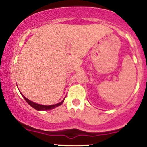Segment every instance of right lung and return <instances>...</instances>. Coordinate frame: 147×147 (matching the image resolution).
<instances>
[{
    "label": "right lung",
    "instance_id": "obj_1",
    "mask_svg": "<svg viewBox=\"0 0 147 147\" xmlns=\"http://www.w3.org/2000/svg\"><path fill=\"white\" fill-rule=\"evenodd\" d=\"M22 95V94H21ZM22 96L23 97V98L25 99V100L28 103V104L32 106V107L34 108V109H36L37 111H47V110H51V109H55V108L57 107V106L61 105L62 104H63V102H64V99L62 102H61L59 103H58V104H54V105H50V106H45V105H42V104H36V103H34L33 102H32V101L29 100L28 99H27L26 97H25L24 96L22 95Z\"/></svg>",
    "mask_w": 147,
    "mask_h": 147
}]
</instances>
